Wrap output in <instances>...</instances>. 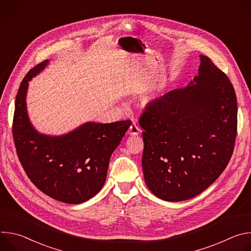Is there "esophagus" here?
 Returning <instances> with one entry per match:
<instances>
[{"label": "esophagus", "instance_id": "1", "mask_svg": "<svg viewBox=\"0 0 251 251\" xmlns=\"http://www.w3.org/2000/svg\"><path fill=\"white\" fill-rule=\"evenodd\" d=\"M140 133H141L140 128L138 127V125H137L135 122H133V123L131 124L129 130H128V134L131 135V136H137V135H139Z\"/></svg>", "mask_w": 251, "mask_h": 251}]
</instances>
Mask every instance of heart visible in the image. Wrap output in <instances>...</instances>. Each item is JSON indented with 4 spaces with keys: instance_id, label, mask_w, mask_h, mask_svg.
<instances>
[{
    "instance_id": "obj_1",
    "label": "heart",
    "mask_w": 251,
    "mask_h": 251,
    "mask_svg": "<svg viewBox=\"0 0 251 251\" xmlns=\"http://www.w3.org/2000/svg\"><path fill=\"white\" fill-rule=\"evenodd\" d=\"M150 101H151V98H149V99H147V100H146V103H149V102H150Z\"/></svg>"
}]
</instances>
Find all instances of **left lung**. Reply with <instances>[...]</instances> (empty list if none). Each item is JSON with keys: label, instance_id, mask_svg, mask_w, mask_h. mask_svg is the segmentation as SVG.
Instances as JSON below:
<instances>
[{"label": "left lung", "instance_id": "1", "mask_svg": "<svg viewBox=\"0 0 251 251\" xmlns=\"http://www.w3.org/2000/svg\"><path fill=\"white\" fill-rule=\"evenodd\" d=\"M200 57L194 81L150 102L139 119L144 130L145 183L168 201H186L207 189L225 171L234 149V88L210 58Z\"/></svg>", "mask_w": 251, "mask_h": 251}]
</instances>
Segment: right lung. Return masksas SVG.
I'll return each instance as SVG.
<instances>
[{
  "instance_id": "add662e5",
  "label": "right lung",
  "mask_w": 251,
  "mask_h": 251,
  "mask_svg": "<svg viewBox=\"0 0 251 251\" xmlns=\"http://www.w3.org/2000/svg\"><path fill=\"white\" fill-rule=\"evenodd\" d=\"M48 63L45 60L30 69L18 90L13 120L17 154L39 190L62 202L81 203L102 189L110 157L131 121L87 122L62 136L39 133L29 122L25 96L28 81Z\"/></svg>"
}]
</instances>
